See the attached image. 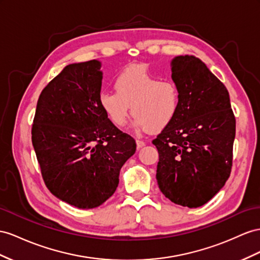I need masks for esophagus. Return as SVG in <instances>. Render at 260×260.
<instances>
[{
    "label": "esophagus",
    "instance_id": "obj_1",
    "mask_svg": "<svg viewBox=\"0 0 260 260\" xmlns=\"http://www.w3.org/2000/svg\"><path fill=\"white\" fill-rule=\"evenodd\" d=\"M136 145H137V148H142L145 146V143L143 141H139V139H136Z\"/></svg>",
    "mask_w": 260,
    "mask_h": 260
}]
</instances>
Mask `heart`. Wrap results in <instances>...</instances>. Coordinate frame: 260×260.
Here are the masks:
<instances>
[{"instance_id": "obj_1", "label": "heart", "mask_w": 260, "mask_h": 260, "mask_svg": "<svg viewBox=\"0 0 260 260\" xmlns=\"http://www.w3.org/2000/svg\"><path fill=\"white\" fill-rule=\"evenodd\" d=\"M114 86L116 92L100 93L99 102L118 127L126 124L131 113L136 117V127L149 133L161 132L174 121L180 93L172 80L159 79L146 67L131 66L116 77Z\"/></svg>"}]
</instances>
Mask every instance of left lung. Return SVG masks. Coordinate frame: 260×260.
<instances>
[{"instance_id":"obj_1","label":"left lung","mask_w":260,"mask_h":260,"mask_svg":"<svg viewBox=\"0 0 260 260\" xmlns=\"http://www.w3.org/2000/svg\"><path fill=\"white\" fill-rule=\"evenodd\" d=\"M180 93L177 114L152 141L159 152V189L176 204L198 208L231 175L236 121L225 85L194 56L171 61Z\"/></svg>"}]
</instances>
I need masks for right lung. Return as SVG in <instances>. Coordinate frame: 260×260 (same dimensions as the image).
<instances>
[{
	"label": "right lung",
	"mask_w": 260,
	"mask_h": 260,
	"mask_svg": "<svg viewBox=\"0 0 260 260\" xmlns=\"http://www.w3.org/2000/svg\"><path fill=\"white\" fill-rule=\"evenodd\" d=\"M101 62L71 63L39 95L31 142L46 187L79 209L104 203L119 170L135 154V139L119 131L99 102Z\"/></svg>",
	"instance_id": "obj_1"
}]
</instances>
